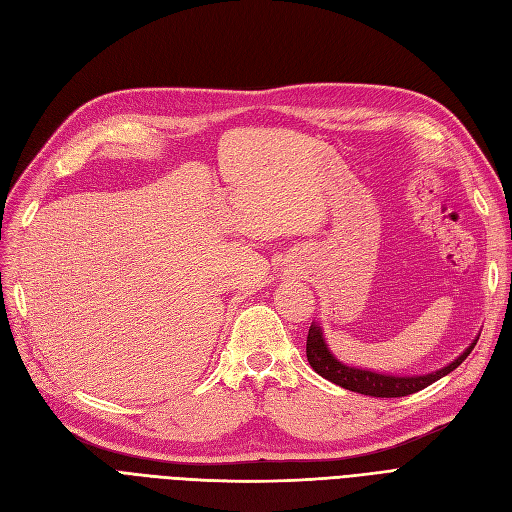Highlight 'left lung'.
<instances>
[{
  "label": "left lung",
  "mask_w": 512,
  "mask_h": 512,
  "mask_svg": "<svg viewBox=\"0 0 512 512\" xmlns=\"http://www.w3.org/2000/svg\"><path fill=\"white\" fill-rule=\"evenodd\" d=\"M478 336L470 342V346L464 353L451 361V364L442 366L434 372H427V374H402L400 376V374H385V372L344 364V361H340L332 351H329L321 323L312 321V325L308 329V338H306V357H308V364L312 366V370L338 387L364 393V395H372V398H404V395L417 393V391L425 389L427 385L440 381L442 376L453 372L461 364V361H464L472 353L474 344L478 342Z\"/></svg>",
  "instance_id": "8db88e82"
}]
</instances>
